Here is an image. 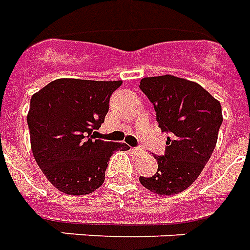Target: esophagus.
I'll use <instances>...</instances> for the list:
<instances>
[{
    "instance_id": "esophagus-1",
    "label": "esophagus",
    "mask_w": 250,
    "mask_h": 250,
    "mask_svg": "<svg viewBox=\"0 0 250 250\" xmlns=\"http://www.w3.org/2000/svg\"><path fill=\"white\" fill-rule=\"evenodd\" d=\"M132 151L133 153H141V151H142V149H141V147H134V149H132Z\"/></svg>"
}]
</instances>
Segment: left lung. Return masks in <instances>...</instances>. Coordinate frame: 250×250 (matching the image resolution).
I'll list each match as a JSON object with an SVG mask.
<instances>
[{"mask_svg": "<svg viewBox=\"0 0 250 250\" xmlns=\"http://www.w3.org/2000/svg\"><path fill=\"white\" fill-rule=\"evenodd\" d=\"M141 91L157 112L162 132H170L165 155H154L158 170L141 185L158 195L179 194L192 185L215 149L223 123L220 103L198 83L172 75L144 78Z\"/></svg>", "mask_w": 250, "mask_h": 250, "instance_id": "obj_1", "label": "left lung"}]
</instances>
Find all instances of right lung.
I'll use <instances>...</instances> for the list:
<instances>
[{"label": "right lung", "mask_w": 250, "mask_h": 250, "mask_svg": "<svg viewBox=\"0 0 250 250\" xmlns=\"http://www.w3.org/2000/svg\"><path fill=\"white\" fill-rule=\"evenodd\" d=\"M123 84L56 79L34 93L27 113L33 155L54 187L68 195L93 192L105 181L108 161L123 142L95 138Z\"/></svg>", "instance_id": "add662e5"}]
</instances>
